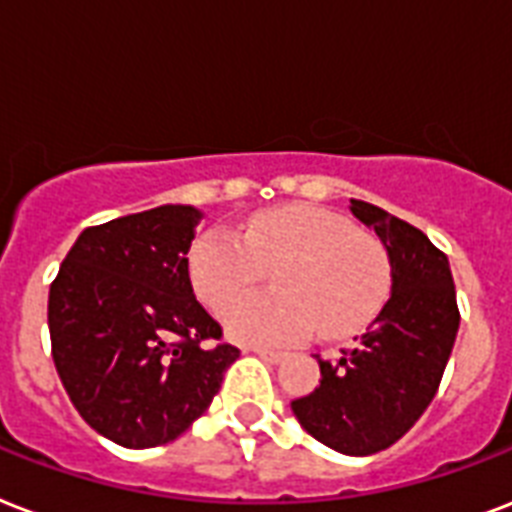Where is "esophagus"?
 I'll use <instances>...</instances> for the list:
<instances>
[{"instance_id":"1","label":"esophagus","mask_w":512,"mask_h":512,"mask_svg":"<svg viewBox=\"0 0 512 512\" xmlns=\"http://www.w3.org/2000/svg\"><path fill=\"white\" fill-rule=\"evenodd\" d=\"M261 360H267V363H283L285 352H277V350H267V347H251Z\"/></svg>"}]
</instances>
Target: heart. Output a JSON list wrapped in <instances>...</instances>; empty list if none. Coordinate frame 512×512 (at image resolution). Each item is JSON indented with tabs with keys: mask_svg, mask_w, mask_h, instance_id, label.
I'll return each mask as SVG.
<instances>
[{
	"mask_svg": "<svg viewBox=\"0 0 512 512\" xmlns=\"http://www.w3.org/2000/svg\"><path fill=\"white\" fill-rule=\"evenodd\" d=\"M273 269L277 292L241 300ZM197 296L248 344H296L320 328L336 342L382 312L392 288L390 253L350 219L318 205H280L251 216L243 237L208 229L189 251Z\"/></svg>",
	"mask_w": 512,
	"mask_h": 512,
	"instance_id": "1",
	"label": "heart"
}]
</instances>
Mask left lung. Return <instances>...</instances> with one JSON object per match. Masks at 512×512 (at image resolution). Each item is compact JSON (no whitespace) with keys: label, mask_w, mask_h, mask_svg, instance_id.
Masks as SVG:
<instances>
[{"label":"left lung","mask_w":512,"mask_h":512,"mask_svg":"<svg viewBox=\"0 0 512 512\" xmlns=\"http://www.w3.org/2000/svg\"><path fill=\"white\" fill-rule=\"evenodd\" d=\"M352 213L382 237L392 296L350 350L320 363V384L291 400L301 427L350 457L390 449L433 403L457 339L459 307L449 259L422 229L371 202Z\"/></svg>","instance_id":"left-lung-1"}]
</instances>
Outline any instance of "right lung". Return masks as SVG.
I'll use <instances>...</instances> for the list:
<instances>
[{
  "mask_svg": "<svg viewBox=\"0 0 512 512\" xmlns=\"http://www.w3.org/2000/svg\"><path fill=\"white\" fill-rule=\"evenodd\" d=\"M200 216L160 205L87 227L50 285L55 371L79 417L125 449L178 438L240 358L194 299L186 253Z\"/></svg>",
  "mask_w": 512,
  "mask_h": 512,
  "instance_id": "add662e5",
  "label": "right lung"
}]
</instances>
